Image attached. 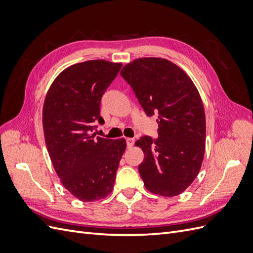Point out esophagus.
<instances>
[{"label": "esophagus", "mask_w": 253, "mask_h": 253, "mask_svg": "<svg viewBox=\"0 0 253 253\" xmlns=\"http://www.w3.org/2000/svg\"><path fill=\"white\" fill-rule=\"evenodd\" d=\"M126 147L129 149V148L133 147V144L135 142V139L134 138H126Z\"/></svg>", "instance_id": "obj_1"}]
</instances>
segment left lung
<instances>
[{
	"mask_svg": "<svg viewBox=\"0 0 253 253\" xmlns=\"http://www.w3.org/2000/svg\"><path fill=\"white\" fill-rule=\"evenodd\" d=\"M147 116H157L158 137L136 141L144 159L138 170L145 188L162 196L183 192L201 170L206 118L200 94L188 75L171 61L140 58L120 72Z\"/></svg>",
	"mask_w": 253,
	"mask_h": 253,
	"instance_id": "1",
	"label": "left lung"
}]
</instances>
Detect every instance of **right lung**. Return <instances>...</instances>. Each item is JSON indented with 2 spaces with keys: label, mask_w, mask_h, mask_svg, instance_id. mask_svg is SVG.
<instances>
[{
  "label": "right lung",
  "mask_w": 253,
  "mask_h": 253,
  "mask_svg": "<svg viewBox=\"0 0 253 253\" xmlns=\"http://www.w3.org/2000/svg\"><path fill=\"white\" fill-rule=\"evenodd\" d=\"M122 64L90 60L67 67L52 82L43 106V128L53 168L66 190L82 202L108 196L126 148L124 138L96 137L104 91Z\"/></svg>",
  "instance_id": "1"
}]
</instances>
